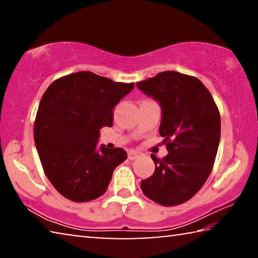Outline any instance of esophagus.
<instances>
[{
  "instance_id": "34e87169",
  "label": "esophagus",
  "mask_w": 258,
  "mask_h": 258,
  "mask_svg": "<svg viewBox=\"0 0 258 258\" xmlns=\"http://www.w3.org/2000/svg\"><path fill=\"white\" fill-rule=\"evenodd\" d=\"M140 156H141V152L135 151V150H131V151H128V159H130V160H134V159H137L138 157H140Z\"/></svg>"
}]
</instances>
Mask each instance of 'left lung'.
<instances>
[{"label":"left lung","mask_w":258,"mask_h":258,"mask_svg":"<svg viewBox=\"0 0 258 258\" xmlns=\"http://www.w3.org/2000/svg\"><path fill=\"white\" fill-rule=\"evenodd\" d=\"M161 106L160 137L168 155L151 158L154 175L141 181L148 198L163 206L187 202L212 173L221 138V116L212 94L197 77L163 72L138 82Z\"/></svg>","instance_id":"obj_1"}]
</instances>
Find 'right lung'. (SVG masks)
<instances>
[{"label": "right lung", "instance_id": "1", "mask_svg": "<svg viewBox=\"0 0 258 258\" xmlns=\"http://www.w3.org/2000/svg\"><path fill=\"white\" fill-rule=\"evenodd\" d=\"M134 83L113 82L91 72L55 80L41 99L34 140L46 177L61 196L75 203L107 191L112 172L127 158L121 148H97L99 131L111 127L113 108Z\"/></svg>", "mask_w": 258, "mask_h": 258}]
</instances>
